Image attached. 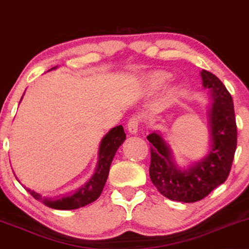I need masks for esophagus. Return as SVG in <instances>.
<instances>
[{"label": "esophagus", "instance_id": "1", "mask_svg": "<svg viewBox=\"0 0 249 249\" xmlns=\"http://www.w3.org/2000/svg\"><path fill=\"white\" fill-rule=\"evenodd\" d=\"M139 125H140V117L139 116H133L131 117L127 123V130L131 134H137L139 131Z\"/></svg>", "mask_w": 249, "mask_h": 249}]
</instances>
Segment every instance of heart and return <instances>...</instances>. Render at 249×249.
Listing matches in <instances>:
<instances>
[{"mask_svg":"<svg viewBox=\"0 0 249 249\" xmlns=\"http://www.w3.org/2000/svg\"><path fill=\"white\" fill-rule=\"evenodd\" d=\"M172 74L165 71H157L145 76L143 78V88L149 93H154L163 89L171 81Z\"/></svg>","mask_w":249,"mask_h":249,"instance_id":"1","label":"heart"}]
</instances>
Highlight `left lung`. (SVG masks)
<instances>
[{"mask_svg": "<svg viewBox=\"0 0 249 249\" xmlns=\"http://www.w3.org/2000/svg\"><path fill=\"white\" fill-rule=\"evenodd\" d=\"M200 76L211 101L207 110V154L187 167H181L160 131H154L147 137L151 143V182L163 196L182 203L201 200L223 183L230 173L237 148V124L231 94L212 72L203 69Z\"/></svg>", "mask_w": 249, "mask_h": 249, "instance_id": "obj_1", "label": "left lung"}]
</instances>
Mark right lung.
<instances>
[{
	"label": "right lung",
	"mask_w": 249,
	"mask_h": 249,
	"mask_svg": "<svg viewBox=\"0 0 249 249\" xmlns=\"http://www.w3.org/2000/svg\"><path fill=\"white\" fill-rule=\"evenodd\" d=\"M57 67L52 68L55 69ZM51 69V71H52ZM24 97V95H22ZM21 97V99H22ZM21 101V100H20ZM126 139V134H125L124 128L122 125L112 127L107 134L102 138L99 145L98 151V161L97 166H95L94 173L92 177L86 181L82 187L76 189L74 192L65 195L64 197H44L37 191L32 190L21 183L18 180L22 187L27 190L29 194L32 195L35 199L42 201L45 206L53 210H60V211H69V210H76V208L86 206V205L93 203L100 197L104 187L107 182V178L109 174V168H110L111 161L115 157L116 151L118 148L123 144V142ZM17 178V177H16Z\"/></svg>",
	"instance_id": "right-lung-1"
}]
</instances>
